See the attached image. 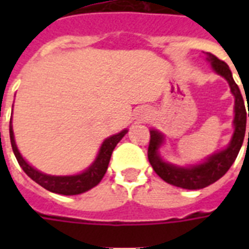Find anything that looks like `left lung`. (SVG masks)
<instances>
[{"instance_id": "obj_1", "label": "left lung", "mask_w": 249, "mask_h": 249, "mask_svg": "<svg viewBox=\"0 0 249 249\" xmlns=\"http://www.w3.org/2000/svg\"><path fill=\"white\" fill-rule=\"evenodd\" d=\"M207 60H208L212 70L217 75L222 76L229 83L231 94L234 95L235 103H234V133L229 144L225 148L216 151L208 158H205L201 163L191 164V165H176V164L168 163L160 155V147L165 142V137L163 133H160L156 129H151V140L148 144V161L152 165L155 173L161 179L186 190H199L204 189L207 186L212 185L218 181L224 176L232 163L235 161L236 156L239 154L240 147L243 144L244 134H246V124H247V109L244 106L243 97L240 93L239 86L236 85L232 79L231 71L225 62L220 60L211 53H207ZM249 117V109H248ZM249 142V132H248Z\"/></svg>"}]
</instances>
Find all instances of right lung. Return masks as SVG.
<instances>
[{
	"label": "right lung",
	"instance_id": "right-lung-1",
	"mask_svg": "<svg viewBox=\"0 0 249 249\" xmlns=\"http://www.w3.org/2000/svg\"><path fill=\"white\" fill-rule=\"evenodd\" d=\"M128 133V129L121 130L117 134L109 136L106 138L102 143L98 155L93 163L90 164L85 170L81 173L71 174V176H52V174L42 173L36 168H33L27 160L21 156V154L18 150V146L15 143V137H14L13 124L10 120V141H11V147H13L14 155L17 158L18 163L21 166V169L24 170L25 174L29 178H32L33 181L42 186L44 189L52 191V193L60 194V195H79L85 191H89L93 189L94 186H97L102 181V178L107 172L108 168L109 159L112 155L113 148L116 147V144L121 141V138Z\"/></svg>",
	"mask_w": 249,
	"mask_h": 249
}]
</instances>
